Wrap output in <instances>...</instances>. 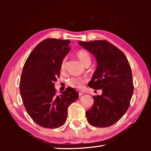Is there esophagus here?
I'll use <instances>...</instances> for the list:
<instances>
[{"label":"esophagus","instance_id":"34e87169","mask_svg":"<svg viewBox=\"0 0 151 151\" xmlns=\"http://www.w3.org/2000/svg\"><path fill=\"white\" fill-rule=\"evenodd\" d=\"M78 94H79V96H81V95H83V94H85V93H84V92H83V91H80L78 93Z\"/></svg>","mask_w":151,"mask_h":151}]
</instances>
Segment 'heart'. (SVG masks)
<instances>
[{
    "label": "heart",
    "instance_id": "obj_1",
    "mask_svg": "<svg viewBox=\"0 0 151 151\" xmlns=\"http://www.w3.org/2000/svg\"><path fill=\"white\" fill-rule=\"evenodd\" d=\"M78 58L81 62L84 65H91V57L89 53L85 50H80L76 53ZM66 66V58H64L60 65L61 70H64ZM85 79L82 77H77V76H73L68 79L67 83L70 86L75 88H82L85 84Z\"/></svg>",
    "mask_w": 151,
    "mask_h": 151
}]
</instances>
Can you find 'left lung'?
<instances>
[{"label":"left lung","mask_w":151,"mask_h":151,"mask_svg":"<svg viewBox=\"0 0 151 151\" xmlns=\"http://www.w3.org/2000/svg\"><path fill=\"white\" fill-rule=\"evenodd\" d=\"M78 44L96 60L88 86L103 91L101 95L93 96L94 104L86 112V119L94 127H110L129 107L134 90L131 66L124 53L106 40L79 41Z\"/></svg>","instance_id":"1"}]
</instances>
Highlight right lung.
I'll return each mask as SVG.
<instances>
[{"label": "right lung", "instance_id": "right-lung-1", "mask_svg": "<svg viewBox=\"0 0 151 151\" xmlns=\"http://www.w3.org/2000/svg\"><path fill=\"white\" fill-rule=\"evenodd\" d=\"M70 40L47 39L30 52L20 81V93L28 114L37 124L47 129L62 126L68 107L78 98L68 87L56 94L55 82L60 76V65L70 50Z\"/></svg>", "mask_w": 151, "mask_h": 151}]
</instances>
